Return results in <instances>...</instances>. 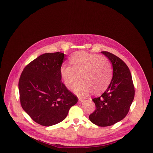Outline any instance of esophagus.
<instances>
[{"instance_id":"34e87169","label":"esophagus","mask_w":153,"mask_h":153,"mask_svg":"<svg viewBox=\"0 0 153 153\" xmlns=\"http://www.w3.org/2000/svg\"><path fill=\"white\" fill-rule=\"evenodd\" d=\"M85 100H84V99H82V98H79V100H78V101H79V102L80 103H83V102H84Z\"/></svg>"}]
</instances>
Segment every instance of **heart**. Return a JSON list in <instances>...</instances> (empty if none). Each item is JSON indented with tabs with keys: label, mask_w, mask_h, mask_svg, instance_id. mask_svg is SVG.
I'll return each instance as SVG.
<instances>
[{
	"label": "heart",
	"mask_w": 153,
	"mask_h": 153,
	"mask_svg": "<svg viewBox=\"0 0 153 153\" xmlns=\"http://www.w3.org/2000/svg\"><path fill=\"white\" fill-rule=\"evenodd\" d=\"M71 66L64 64L60 68L59 74L67 88H71L79 75L80 81L74 85L73 91L76 94L84 97L106 90L112 76L110 62L106 57L86 52L73 53L69 57Z\"/></svg>",
	"instance_id": "1"
}]
</instances>
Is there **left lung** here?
<instances>
[{
  "instance_id": "8db88e82",
  "label": "left lung",
  "mask_w": 153,
  "mask_h": 153,
  "mask_svg": "<svg viewBox=\"0 0 153 153\" xmlns=\"http://www.w3.org/2000/svg\"><path fill=\"white\" fill-rule=\"evenodd\" d=\"M101 52L112 63L113 76L107 89L98 98L92 99L96 110L89 119L97 126L105 127L126 116L135 96V88L130 71L124 62L110 52Z\"/></svg>"
}]
</instances>
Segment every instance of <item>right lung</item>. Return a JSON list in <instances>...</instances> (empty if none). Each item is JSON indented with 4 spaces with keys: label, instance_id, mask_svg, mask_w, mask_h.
I'll return each mask as SVG.
<instances>
[{
    "label": "right lung",
    "instance_id": "add662e5",
    "mask_svg": "<svg viewBox=\"0 0 153 153\" xmlns=\"http://www.w3.org/2000/svg\"><path fill=\"white\" fill-rule=\"evenodd\" d=\"M64 55L61 52L41 55L25 66L18 82L23 109L42 126L62 121L78 101L61 81L59 69Z\"/></svg>",
    "mask_w": 153,
    "mask_h": 153
}]
</instances>
